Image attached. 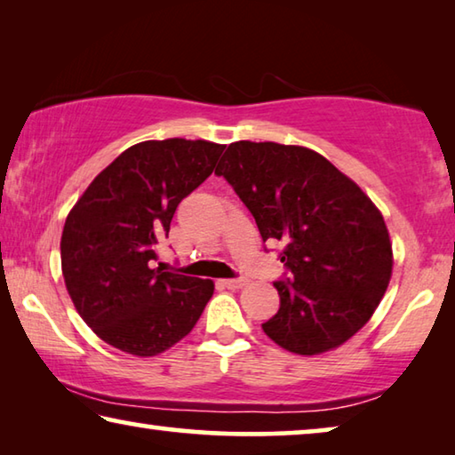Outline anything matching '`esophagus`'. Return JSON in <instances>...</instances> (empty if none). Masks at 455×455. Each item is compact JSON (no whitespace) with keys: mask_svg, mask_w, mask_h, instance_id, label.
Masks as SVG:
<instances>
[{"mask_svg":"<svg viewBox=\"0 0 455 455\" xmlns=\"http://www.w3.org/2000/svg\"><path fill=\"white\" fill-rule=\"evenodd\" d=\"M222 283H225V287H228V289H241L246 284L244 279H225Z\"/></svg>","mask_w":455,"mask_h":455,"instance_id":"obj_1","label":"esophagus"}]
</instances>
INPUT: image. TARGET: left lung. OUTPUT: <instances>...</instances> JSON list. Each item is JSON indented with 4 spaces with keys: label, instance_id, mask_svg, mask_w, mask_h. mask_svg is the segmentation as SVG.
I'll return each instance as SVG.
<instances>
[{
    "label": "left lung",
    "instance_id": "left-lung-1",
    "mask_svg": "<svg viewBox=\"0 0 455 455\" xmlns=\"http://www.w3.org/2000/svg\"><path fill=\"white\" fill-rule=\"evenodd\" d=\"M214 174L251 211L263 241L283 244L281 307L263 331L283 349L319 355L371 319L394 267L377 206L319 152L276 142H233Z\"/></svg>",
    "mask_w": 455,
    "mask_h": 455
}]
</instances>
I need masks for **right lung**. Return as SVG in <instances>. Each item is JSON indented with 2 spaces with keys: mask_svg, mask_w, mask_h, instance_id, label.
Returning a JSON list of instances; mask_svg holds the SVG:
<instances>
[{
  "mask_svg": "<svg viewBox=\"0 0 455 455\" xmlns=\"http://www.w3.org/2000/svg\"><path fill=\"white\" fill-rule=\"evenodd\" d=\"M222 144L146 140L106 166L61 233V273L76 311L112 347L152 357L187 337L214 283L156 267L184 196L214 171Z\"/></svg>",
  "mask_w": 455,
  "mask_h": 455,
  "instance_id": "right-lung-1",
  "label": "right lung"
}]
</instances>
